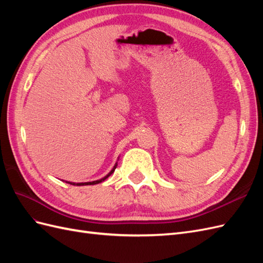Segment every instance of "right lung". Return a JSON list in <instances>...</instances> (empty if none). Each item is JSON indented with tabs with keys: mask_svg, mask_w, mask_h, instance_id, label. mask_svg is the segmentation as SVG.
<instances>
[{
	"mask_svg": "<svg viewBox=\"0 0 263 263\" xmlns=\"http://www.w3.org/2000/svg\"><path fill=\"white\" fill-rule=\"evenodd\" d=\"M115 169H116V164H115V166H114V168H113V170L110 171V172L107 174L106 177H104V178L101 179V180H98V181H93V182H85V183H77V184H76V183H70V182H67V183H70V184H72V185H93V184H98V183H101L102 181H104L106 178H108V177L110 176V174H112V173L115 171Z\"/></svg>",
	"mask_w": 263,
	"mask_h": 263,
	"instance_id": "1",
	"label": "right lung"
}]
</instances>
